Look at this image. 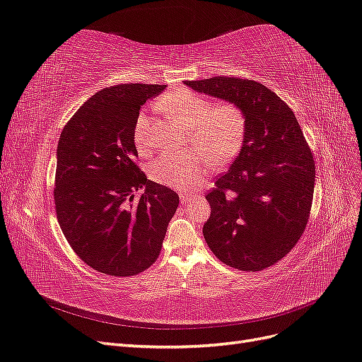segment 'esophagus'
I'll list each match as a JSON object with an SVG mask.
<instances>
[{
    "mask_svg": "<svg viewBox=\"0 0 362 362\" xmlns=\"http://www.w3.org/2000/svg\"><path fill=\"white\" fill-rule=\"evenodd\" d=\"M180 199H181L182 205H187L196 199V194L194 193H182Z\"/></svg>",
    "mask_w": 362,
    "mask_h": 362,
    "instance_id": "obj_1",
    "label": "esophagus"
}]
</instances>
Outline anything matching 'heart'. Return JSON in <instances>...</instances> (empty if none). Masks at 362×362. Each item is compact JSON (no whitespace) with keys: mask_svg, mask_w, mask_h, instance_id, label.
<instances>
[{"mask_svg":"<svg viewBox=\"0 0 362 362\" xmlns=\"http://www.w3.org/2000/svg\"><path fill=\"white\" fill-rule=\"evenodd\" d=\"M158 105L189 129V148L184 157L163 156L149 166L151 180L166 187L190 189L198 184L208 163L223 166L231 163L243 146L247 117L243 107L233 101L213 103L210 98L180 87L164 95ZM134 145L140 154L152 146L151 124L141 112L134 124Z\"/></svg>","mask_w":362,"mask_h":362,"instance_id":"heart-1","label":"heart"}]
</instances>
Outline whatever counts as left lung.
<instances>
[{
  "label": "left lung",
  "instance_id": "left-lung-1",
  "mask_svg": "<svg viewBox=\"0 0 362 362\" xmlns=\"http://www.w3.org/2000/svg\"><path fill=\"white\" fill-rule=\"evenodd\" d=\"M193 90L243 107L240 154L206 193L204 238L223 264L259 272L286 257L308 223L315 164L291 108L264 84L238 76L185 81Z\"/></svg>",
  "mask_w": 362,
  "mask_h": 362
}]
</instances>
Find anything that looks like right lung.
I'll return each instance as SVG.
<instances>
[{"mask_svg": "<svg viewBox=\"0 0 362 362\" xmlns=\"http://www.w3.org/2000/svg\"><path fill=\"white\" fill-rule=\"evenodd\" d=\"M164 87H107L75 112L60 134L57 221L75 254L105 275L128 278L154 264L180 204L177 193L141 172L133 137L140 107Z\"/></svg>", "mask_w": 362, "mask_h": 362, "instance_id": "obj_1", "label": "right lung"}]
</instances>
